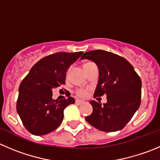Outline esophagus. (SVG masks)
<instances>
[{
	"instance_id": "esophagus-1",
	"label": "esophagus",
	"mask_w": 160,
	"mask_h": 160,
	"mask_svg": "<svg viewBox=\"0 0 160 160\" xmlns=\"http://www.w3.org/2000/svg\"><path fill=\"white\" fill-rule=\"evenodd\" d=\"M83 102H84V101H82V100H75V103L77 104H78V105H80V104H83Z\"/></svg>"
}]
</instances>
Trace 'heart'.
<instances>
[{"label": "heart", "instance_id": "1", "mask_svg": "<svg viewBox=\"0 0 160 160\" xmlns=\"http://www.w3.org/2000/svg\"><path fill=\"white\" fill-rule=\"evenodd\" d=\"M92 64H93V63H91V62H87V63H84V64H83V68H84V70L87 69V68ZM75 93H76V95H77V97H82V98H83V97H86V95H87V89H82V88H81V89H77V90H76V92H75Z\"/></svg>", "mask_w": 160, "mask_h": 160}]
</instances>
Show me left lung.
I'll use <instances>...</instances> for the list:
<instances>
[{
	"mask_svg": "<svg viewBox=\"0 0 160 160\" xmlns=\"http://www.w3.org/2000/svg\"><path fill=\"white\" fill-rule=\"evenodd\" d=\"M82 60H92L98 67V84L94 97L107 95L102 105L91 100L92 112L86 120L92 127L104 132L122 130L139 108L141 81L133 66L118 55L104 50L84 53Z\"/></svg>",
	"mask_w": 160,
	"mask_h": 160,
	"instance_id": "8db88e82",
	"label": "left lung"
}]
</instances>
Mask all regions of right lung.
<instances>
[{"mask_svg": "<svg viewBox=\"0 0 160 160\" xmlns=\"http://www.w3.org/2000/svg\"><path fill=\"white\" fill-rule=\"evenodd\" d=\"M83 52H56L41 59L20 83L16 110L25 128L33 135H45L61 124L63 111L75 100L69 97L53 100L52 89L65 84L69 67Z\"/></svg>", "mask_w": 160, "mask_h": 160, "instance_id": "add662e5", "label": "right lung"}]
</instances>
